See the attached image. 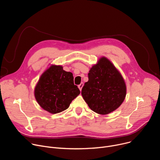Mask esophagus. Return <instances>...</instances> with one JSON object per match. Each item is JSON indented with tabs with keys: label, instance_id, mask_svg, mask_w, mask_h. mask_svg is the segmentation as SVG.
<instances>
[{
	"label": "esophagus",
	"instance_id": "esophagus-1",
	"mask_svg": "<svg viewBox=\"0 0 160 160\" xmlns=\"http://www.w3.org/2000/svg\"><path fill=\"white\" fill-rule=\"evenodd\" d=\"M83 82H82L80 85H78V88L80 89V90L81 91L82 90V87H83Z\"/></svg>",
	"mask_w": 160,
	"mask_h": 160
}]
</instances>
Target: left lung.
Returning <instances> with one entry per match:
<instances>
[{"label":"left lung","instance_id":"obj_1","mask_svg":"<svg viewBox=\"0 0 160 160\" xmlns=\"http://www.w3.org/2000/svg\"><path fill=\"white\" fill-rule=\"evenodd\" d=\"M82 96L88 107L101 115L118 109L125 100L127 87L121 73L107 58H100L90 68Z\"/></svg>","mask_w":160,"mask_h":160}]
</instances>
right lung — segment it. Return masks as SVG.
I'll return each mask as SVG.
<instances>
[{
    "label": "right lung",
    "mask_w": 160,
    "mask_h": 160,
    "mask_svg": "<svg viewBox=\"0 0 160 160\" xmlns=\"http://www.w3.org/2000/svg\"><path fill=\"white\" fill-rule=\"evenodd\" d=\"M80 93L74 85L73 73L64 71L61 65L51 64L41 75L34 89L35 98L39 106L52 114L69 108Z\"/></svg>",
    "instance_id": "1"
}]
</instances>
